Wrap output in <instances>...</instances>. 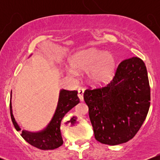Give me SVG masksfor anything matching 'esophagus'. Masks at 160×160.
<instances>
[{
	"mask_svg": "<svg viewBox=\"0 0 160 160\" xmlns=\"http://www.w3.org/2000/svg\"><path fill=\"white\" fill-rule=\"evenodd\" d=\"M83 93H84V89H82V88H79L78 89V97L81 102L83 101Z\"/></svg>",
	"mask_w": 160,
	"mask_h": 160,
	"instance_id": "34e87169",
	"label": "esophagus"
}]
</instances>
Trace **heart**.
<instances>
[{
	"label": "heart",
	"instance_id": "b5f03b06",
	"mask_svg": "<svg viewBox=\"0 0 160 160\" xmlns=\"http://www.w3.org/2000/svg\"><path fill=\"white\" fill-rule=\"evenodd\" d=\"M71 74H76V69L86 71L88 81L95 86L108 83L113 78L116 68L114 56L97 48H89L75 53L71 57Z\"/></svg>",
	"mask_w": 160,
	"mask_h": 160
}]
</instances>
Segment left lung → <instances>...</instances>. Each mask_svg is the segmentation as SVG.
<instances>
[{"instance_id":"left-lung-1","label":"left lung","mask_w":160,"mask_h":160,"mask_svg":"<svg viewBox=\"0 0 160 160\" xmlns=\"http://www.w3.org/2000/svg\"><path fill=\"white\" fill-rule=\"evenodd\" d=\"M83 98L95 139L108 145L127 142L140 129L150 108V89L144 62L138 57L123 60L109 84L86 89Z\"/></svg>"}]
</instances>
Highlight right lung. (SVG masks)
<instances>
[{"instance_id":"right-lung-1","label":"right lung","mask_w":160,"mask_h":160,"mask_svg":"<svg viewBox=\"0 0 160 160\" xmlns=\"http://www.w3.org/2000/svg\"><path fill=\"white\" fill-rule=\"evenodd\" d=\"M12 93V92H11ZM77 90L69 91L61 89L58 96V104L52 120L44 129L37 132L22 130L21 136L32 146L40 150H54L62 146L63 140L62 138L60 126L62 120L70 110L80 103ZM12 95H10V98ZM11 120L16 131H20L21 128L17 123L12 113L11 98L10 102Z\"/></svg>"}]
</instances>
